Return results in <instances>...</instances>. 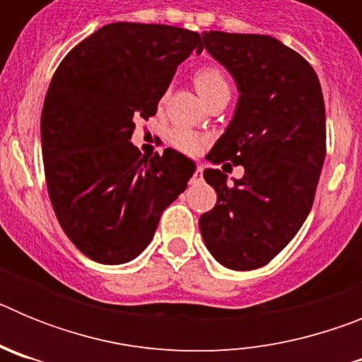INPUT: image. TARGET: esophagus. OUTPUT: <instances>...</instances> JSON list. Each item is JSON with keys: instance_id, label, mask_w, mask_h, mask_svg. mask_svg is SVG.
Segmentation results:
<instances>
[{"instance_id": "obj_1", "label": "esophagus", "mask_w": 362, "mask_h": 362, "mask_svg": "<svg viewBox=\"0 0 362 362\" xmlns=\"http://www.w3.org/2000/svg\"><path fill=\"white\" fill-rule=\"evenodd\" d=\"M203 175V165H197L196 166V174H194V179H201Z\"/></svg>"}]
</instances>
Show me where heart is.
Instances as JSON below:
<instances>
[{"instance_id": "obj_1", "label": "heart", "mask_w": 362, "mask_h": 362, "mask_svg": "<svg viewBox=\"0 0 362 362\" xmlns=\"http://www.w3.org/2000/svg\"><path fill=\"white\" fill-rule=\"evenodd\" d=\"M194 83H196V88L203 101H209L210 98L217 94H230V83L226 79V74L217 65L201 66L194 74ZM168 139H170L172 146L185 153H196L203 146V139L192 130L174 129Z\"/></svg>"}]
</instances>
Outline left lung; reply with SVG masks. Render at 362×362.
<instances>
[{"label": "left lung", "instance_id": "obj_1", "mask_svg": "<svg viewBox=\"0 0 362 362\" xmlns=\"http://www.w3.org/2000/svg\"><path fill=\"white\" fill-rule=\"evenodd\" d=\"M204 49L235 79L238 107L206 156L243 165L228 183L206 168L217 203L199 217L210 254L230 270H254L276 257L312 210L326 156L321 83L305 57L261 34L203 32Z\"/></svg>", "mask_w": 362, "mask_h": 362}]
</instances>
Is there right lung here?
<instances>
[{
	"label": "right lung",
	"instance_id": "right-lung-1",
	"mask_svg": "<svg viewBox=\"0 0 362 362\" xmlns=\"http://www.w3.org/2000/svg\"><path fill=\"white\" fill-rule=\"evenodd\" d=\"M194 50L197 32L121 21L76 45L54 74L41 112L45 179L66 238L92 261L137 257L187 190L192 159L172 148L146 158L130 137Z\"/></svg>",
	"mask_w": 362,
	"mask_h": 362
}]
</instances>
